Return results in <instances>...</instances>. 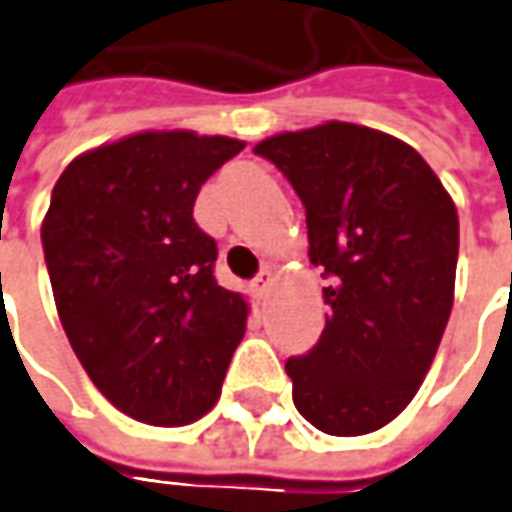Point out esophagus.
<instances>
[{
  "instance_id": "34e87169",
  "label": "esophagus",
  "mask_w": 512,
  "mask_h": 512,
  "mask_svg": "<svg viewBox=\"0 0 512 512\" xmlns=\"http://www.w3.org/2000/svg\"><path fill=\"white\" fill-rule=\"evenodd\" d=\"M271 283H274V277H271V271H260L255 280H252V291H255L257 297H263V294H269Z\"/></svg>"
}]
</instances>
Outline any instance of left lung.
Segmentation results:
<instances>
[{
  "label": "left lung",
  "mask_w": 512,
  "mask_h": 512,
  "mask_svg": "<svg viewBox=\"0 0 512 512\" xmlns=\"http://www.w3.org/2000/svg\"><path fill=\"white\" fill-rule=\"evenodd\" d=\"M255 154L305 207L308 257L325 271V330L288 358L311 426L356 437L415 398L454 305L460 218L426 159L401 139L325 123L263 139Z\"/></svg>",
  "instance_id": "8db88e82"
}]
</instances>
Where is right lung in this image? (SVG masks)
I'll use <instances>...</instances> for the list:
<instances>
[{
    "label": "right lung",
    "instance_id": "right-lung-1",
    "mask_svg": "<svg viewBox=\"0 0 512 512\" xmlns=\"http://www.w3.org/2000/svg\"><path fill=\"white\" fill-rule=\"evenodd\" d=\"M241 139L145 131L72 159L41 224L55 308L75 356L120 412L184 426L212 409L246 330L193 221L201 184Z\"/></svg>",
    "mask_w": 512,
    "mask_h": 512
}]
</instances>
